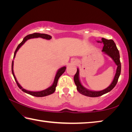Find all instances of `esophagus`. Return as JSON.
Returning <instances> with one entry per match:
<instances>
[{
    "label": "esophagus",
    "instance_id": "obj_1",
    "mask_svg": "<svg viewBox=\"0 0 132 132\" xmlns=\"http://www.w3.org/2000/svg\"><path fill=\"white\" fill-rule=\"evenodd\" d=\"M73 63L74 64H77L78 63V61H76V60H73V61H72Z\"/></svg>",
    "mask_w": 132,
    "mask_h": 132
}]
</instances>
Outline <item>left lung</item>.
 Returning <instances> with one entry per match:
<instances>
[{"label":"left lung","mask_w":132,"mask_h":132,"mask_svg":"<svg viewBox=\"0 0 132 132\" xmlns=\"http://www.w3.org/2000/svg\"><path fill=\"white\" fill-rule=\"evenodd\" d=\"M101 40L102 41L101 42H102L104 44L103 49H102V51L104 52V53L108 55L113 60V62H115V63L117 64V71H116V74L115 75L114 79H113L112 83L109 85L108 87L104 89L103 90L96 91L89 90L82 86L79 79V69L77 68V72L74 76L75 83L77 86V91L80 94H81L87 96V97H100V96H101L111 91L115 87L116 84H117L118 79H119V76L120 75V71H121V63H120V62L119 52L114 41L112 39H106L105 38H102Z\"/></svg>","instance_id":"1"}]
</instances>
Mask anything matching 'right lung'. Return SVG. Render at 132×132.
Returning <instances> with one entry per match:
<instances>
[{
    "label": "right lung",
    "mask_w": 132,
    "mask_h": 132,
    "mask_svg": "<svg viewBox=\"0 0 132 132\" xmlns=\"http://www.w3.org/2000/svg\"><path fill=\"white\" fill-rule=\"evenodd\" d=\"M42 38L49 40V39H51V38H52V37H51V35H48V34H41V33H37V32L34 33V34H29L28 35H27L26 37L24 38L23 41H22L21 43L19 45H18V46L16 48V50H15V52H14V57H14V58L15 57V55H16V53L18 51V50H19L21 46L23 45L24 43H25V42L27 41L28 39H31V38ZM13 64H14V62H13V61H12V74L13 75V77H14V78L15 81V82H16L18 87H19L20 88L21 90L23 91V92L26 93H27V94H28L31 95L32 96L37 97H45V96H47V95H49L50 94H52L54 93L55 90H56V86H57L58 79H59V77H61V76L62 75V74H63V73L64 72V71H65L66 69V67L64 66V67H62V68H60L59 70H57L56 74V76H55L54 81H53L52 86H50V87H48V88L45 89V90H42V91H30L25 90V89L22 87L20 86V84L19 82H18L16 78H15V75L14 74V71H13Z\"/></svg>",
    "instance_id": "add662e5"
}]
</instances>
